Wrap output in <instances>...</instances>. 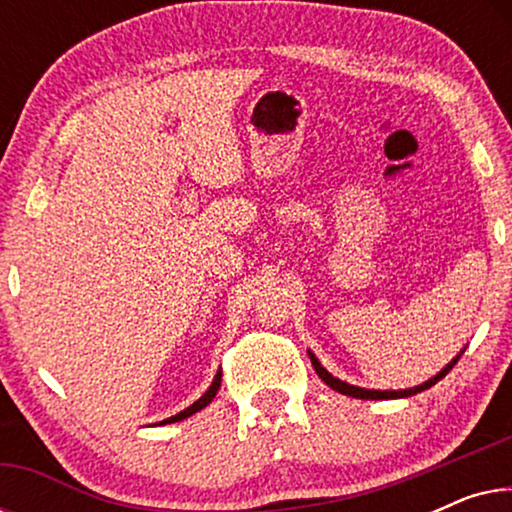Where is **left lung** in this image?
<instances>
[{
  "instance_id": "obj_1",
  "label": "left lung",
  "mask_w": 512,
  "mask_h": 512,
  "mask_svg": "<svg viewBox=\"0 0 512 512\" xmlns=\"http://www.w3.org/2000/svg\"><path fill=\"white\" fill-rule=\"evenodd\" d=\"M310 354V361H312V366H314V370H317V375L321 377V380H324L328 387L331 389H335L338 391V394H345V396H352V398H363V401H382V398H405V396H415V394H419V391H424V389H429V387H433V384L436 382H440L443 380V377L450 373V370L454 368V363L459 361V356H461V352L454 356V359L447 363V366L440 370L438 375H433L431 380H426L424 384H419V387H412V389H398V391H377V389H363V387H354V384H347V382H342V380H338V377H333L331 373H328V370L321 366L319 363V359L317 356H314L312 352H307Z\"/></svg>"
}]
</instances>
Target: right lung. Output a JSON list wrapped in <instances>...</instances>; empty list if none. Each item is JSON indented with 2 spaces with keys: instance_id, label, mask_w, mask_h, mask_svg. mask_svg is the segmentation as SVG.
Segmentation results:
<instances>
[{
  "instance_id": "add662e5",
  "label": "right lung",
  "mask_w": 512,
  "mask_h": 512,
  "mask_svg": "<svg viewBox=\"0 0 512 512\" xmlns=\"http://www.w3.org/2000/svg\"><path fill=\"white\" fill-rule=\"evenodd\" d=\"M219 387H221V370H219V373H216L214 382L209 384V389L205 391V394H202V396L198 398V401H195L193 405H188L186 410H181L179 415H174V417H167V419H163V422H160V424H172V422H181V419L191 417V415H195V412H200L202 408H207V405L214 401V396H216V391H219Z\"/></svg>"
}]
</instances>
